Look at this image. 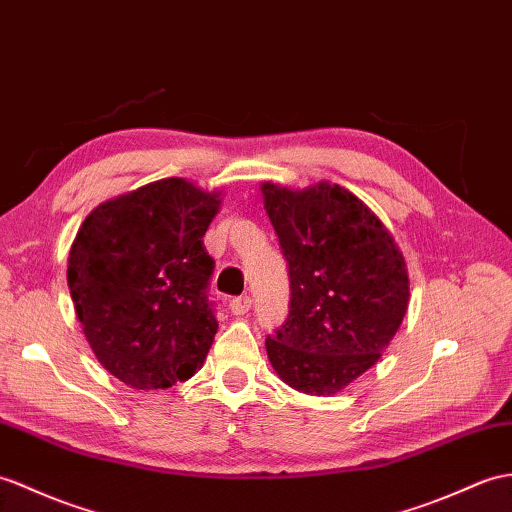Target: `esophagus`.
Instances as JSON below:
<instances>
[{"instance_id": "34e87169", "label": "esophagus", "mask_w": 512, "mask_h": 512, "mask_svg": "<svg viewBox=\"0 0 512 512\" xmlns=\"http://www.w3.org/2000/svg\"><path fill=\"white\" fill-rule=\"evenodd\" d=\"M251 307H253L251 296H237V299L231 301L229 310H231L235 316H244V314H248V310H251Z\"/></svg>"}]
</instances>
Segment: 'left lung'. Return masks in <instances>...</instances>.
Instances as JSON below:
<instances>
[{
    "label": "left lung",
    "mask_w": 512,
    "mask_h": 512,
    "mask_svg": "<svg viewBox=\"0 0 512 512\" xmlns=\"http://www.w3.org/2000/svg\"><path fill=\"white\" fill-rule=\"evenodd\" d=\"M288 261L290 312L266 338L277 375L307 395H334L366 373L408 310L406 259L375 213L340 185H261Z\"/></svg>",
    "instance_id": "obj_1"
}]
</instances>
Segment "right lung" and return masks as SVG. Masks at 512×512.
Segmentation results:
<instances>
[{
	"mask_svg": "<svg viewBox=\"0 0 512 512\" xmlns=\"http://www.w3.org/2000/svg\"><path fill=\"white\" fill-rule=\"evenodd\" d=\"M220 194L163 178L106 200L82 222L67 283L98 362L137 390L170 388L205 362L218 320L202 235Z\"/></svg>",
	"mask_w": 512,
	"mask_h": 512,
	"instance_id": "obj_1",
	"label": "right lung"
}]
</instances>
